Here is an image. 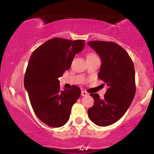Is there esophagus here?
I'll list each match as a JSON object with an SVG mask.
<instances>
[{
  "label": "esophagus",
  "instance_id": "esophagus-1",
  "mask_svg": "<svg viewBox=\"0 0 154 154\" xmlns=\"http://www.w3.org/2000/svg\"><path fill=\"white\" fill-rule=\"evenodd\" d=\"M88 94V93L87 92L83 91V90L81 92V96H82V97H83V96H87Z\"/></svg>",
  "mask_w": 154,
  "mask_h": 154
}]
</instances>
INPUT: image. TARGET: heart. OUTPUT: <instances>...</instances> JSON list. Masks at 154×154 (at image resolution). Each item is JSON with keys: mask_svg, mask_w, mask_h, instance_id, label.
<instances>
[{"mask_svg": "<svg viewBox=\"0 0 154 154\" xmlns=\"http://www.w3.org/2000/svg\"><path fill=\"white\" fill-rule=\"evenodd\" d=\"M93 56H96V55H95V54H92V53H90V54H88L87 57H93Z\"/></svg>", "mask_w": 154, "mask_h": 154, "instance_id": "heart-1", "label": "heart"}]
</instances>
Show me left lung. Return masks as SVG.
I'll use <instances>...</instances> for the list:
<instances>
[{
	"instance_id": "1",
	"label": "left lung",
	"mask_w": 154,
	"mask_h": 154,
	"mask_svg": "<svg viewBox=\"0 0 154 154\" xmlns=\"http://www.w3.org/2000/svg\"><path fill=\"white\" fill-rule=\"evenodd\" d=\"M90 47L102 61L98 78L108 87L104 97L90 94L94 105L88 110L90 119L98 126L110 125L121 119L135 95V74L133 62L123 48L106 41H90Z\"/></svg>"
}]
</instances>
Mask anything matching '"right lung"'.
<instances>
[{
	"label": "right lung",
	"mask_w": 154,
	"mask_h": 154,
	"mask_svg": "<svg viewBox=\"0 0 154 154\" xmlns=\"http://www.w3.org/2000/svg\"><path fill=\"white\" fill-rule=\"evenodd\" d=\"M84 43L83 40L54 38L35 49L29 60L24 88L35 115L50 127L60 128L67 123L71 107L81 95V89L75 85L60 90L58 79L70 68Z\"/></svg>",
	"instance_id": "obj_1"
}]
</instances>
